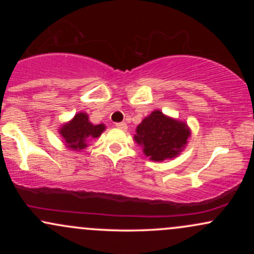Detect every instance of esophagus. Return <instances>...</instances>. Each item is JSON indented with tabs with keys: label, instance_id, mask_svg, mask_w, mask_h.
<instances>
[{
	"label": "esophagus",
	"instance_id": "obj_1",
	"mask_svg": "<svg viewBox=\"0 0 254 254\" xmlns=\"http://www.w3.org/2000/svg\"><path fill=\"white\" fill-rule=\"evenodd\" d=\"M116 127H117L118 129H122V130L127 129V123H124V122H122V123H117L116 124Z\"/></svg>",
	"mask_w": 254,
	"mask_h": 254
}]
</instances>
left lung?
Returning a JSON list of instances; mask_svg holds the SVG:
<instances>
[{
  "label": "left lung",
  "mask_w": 254,
  "mask_h": 254,
  "mask_svg": "<svg viewBox=\"0 0 254 254\" xmlns=\"http://www.w3.org/2000/svg\"><path fill=\"white\" fill-rule=\"evenodd\" d=\"M191 129L185 122L155 110L136 127L133 141L151 161H165L180 155L188 145Z\"/></svg>",
  "instance_id": "obj_1"
}]
</instances>
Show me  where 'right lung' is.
Here are the masks:
<instances>
[{
  "mask_svg": "<svg viewBox=\"0 0 254 254\" xmlns=\"http://www.w3.org/2000/svg\"><path fill=\"white\" fill-rule=\"evenodd\" d=\"M105 129V124L90 123L89 116L86 112H78L70 121L62 124L58 129V133L66 148L81 151L88 147L89 141L100 137Z\"/></svg>",
  "mask_w": 254,
  "mask_h": 254,
  "instance_id": "right-lung-1",
  "label": "right lung"
}]
</instances>
